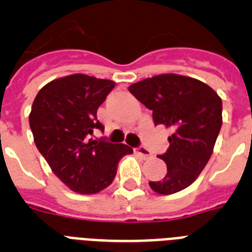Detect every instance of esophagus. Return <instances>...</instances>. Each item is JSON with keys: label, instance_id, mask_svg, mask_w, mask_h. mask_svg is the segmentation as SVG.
<instances>
[{"label": "esophagus", "instance_id": "34e87169", "mask_svg": "<svg viewBox=\"0 0 252 252\" xmlns=\"http://www.w3.org/2000/svg\"><path fill=\"white\" fill-rule=\"evenodd\" d=\"M134 152H136V153H137L140 157L144 158V159L152 157V153H150V150H148L146 148H144V146H138L137 149L134 150Z\"/></svg>", "mask_w": 252, "mask_h": 252}]
</instances>
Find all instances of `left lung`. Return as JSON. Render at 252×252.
I'll return each instance as SVG.
<instances>
[{"label":"left lung","instance_id":"left-lung-1","mask_svg":"<svg viewBox=\"0 0 252 252\" xmlns=\"http://www.w3.org/2000/svg\"><path fill=\"white\" fill-rule=\"evenodd\" d=\"M130 94L153 111L156 126H170V146L158 156L167 174L150 188L171 195L191 186L209 161L222 126V100L212 87L191 77L161 74L128 87Z\"/></svg>","mask_w":252,"mask_h":252}]
</instances>
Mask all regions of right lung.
I'll return each instance as SVG.
<instances>
[{"label":"right lung","mask_w":252,"mask_h":252,"mask_svg":"<svg viewBox=\"0 0 252 252\" xmlns=\"http://www.w3.org/2000/svg\"><path fill=\"white\" fill-rule=\"evenodd\" d=\"M114 87V81L72 74L45 85L32 103L30 126L37 150L55 175L78 193L108 187L123 156L133 153L124 144L90 138L94 129L104 130L96 111Z\"/></svg>","instance_id":"add662e5"}]
</instances>
